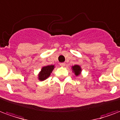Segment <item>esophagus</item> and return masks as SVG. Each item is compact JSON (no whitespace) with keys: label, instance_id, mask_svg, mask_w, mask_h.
<instances>
[{"label":"esophagus","instance_id":"1","mask_svg":"<svg viewBox=\"0 0 120 120\" xmlns=\"http://www.w3.org/2000/svg\"><path fill=\"white\" fill-rule=\"evenodd\" d=\"M60 66H62V67H64L65 65V63H64V62L60 63Z\"/></svg>","mask_w":120,"mask_h":120}]
</instances>
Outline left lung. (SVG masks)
Returning a JSON list of instances; mask_svg holds the SVG:
<instances>
[{
    "label": "left lung",
    "mask_w": 120,
    "mask_h": 120,
    "mask_svg": "<svg viewBox=\"0 0 120 120\" xmlns=\"http://www.w3.org/2000/svg\"><path fill=\"white\" fill-rule=\"evenodd\" d=\"M72 70H73V71L75 72V74H76V76H78V75H79L81 73V67L78 65H74L72 67Z\"/></svg>",
    "instance_id": "8db88e82"
}]
</instances>
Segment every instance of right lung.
I'll return each mask as SVG.
<instances>
[{
	"label": "right lung",
	"instance_id": "add662e5",
	"mask_svg": "<svg viewBox=\"0 0 120 120\" xmlns=\"http://www.w3.org/2000/svg\"><path fill=\"white\" fill-rule=\"evenodd\" d=\"M53 69H54V65H52L42 67L41 72H40L39 75V80L43 81L48 78L49 76H50V73L52 72Z\"/></svg>",
	"mask_w": 120,
	"mask_h": 120
}]
</instances>
